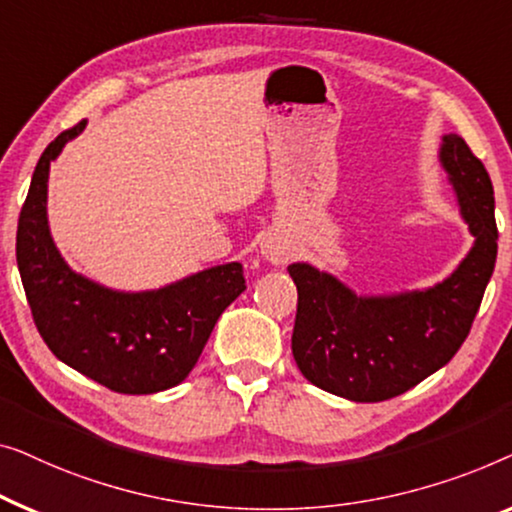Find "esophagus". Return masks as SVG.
<instances>
[{
	"label": "esophagus",
	"mask_w": 512,
	"mask_h": 512,
	"mask_svg": "<svg viewBox=\"0 0 512 512\" xmlns=\"http://www.w3.org/2000/svg\"><path fill=\"white\" fill-rule=\"evenodd\" d=\"M259 248H262V257L273 266H283L292 259V248L280 239H266Z\"/></svg>",
	"instance_id": "1"
}]
</instances>
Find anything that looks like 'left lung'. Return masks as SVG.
I'll use <instances>...</instances> for the list:
<instances>
[{"instance_id": "obj_1", "label": "left lung", "mask_w": 512, "mask_h": 512, "mask_svg": "<svg viewBox=\"0 0 512 512\" xmlns=\"http://www.w3.org/2000/svg\"><path fill=\"white\" fill-rule=\"evenodd\" d=\"M438 162L473 236L469 253L441 283L357 294L318 266H287L299 292L292 355L320 390L357 403L399 397L443 369L469 336L496 262L494 187L462 136H441Z\"/></svg>"}]
</instances>
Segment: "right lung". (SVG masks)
I'll use <instances>...</instances> for the list:
<instances>
[{
  "mask_svg": "<svg viewBox=\"0 0 512 512\" xmlns=\"http://www.w3.org/2000/svg\"><path fill=\"white\" fill-rule=\"evenodd\" d=\"M48 143L18 218L16 259L34 322L50 352L120 394L176 387L194 369L222 311L246 290L239 262L190 273L157 290H113L67 264L48 225L50 162L83 132Z\"/></svg>",
  "mask_w": 512,
  "mask_h": 512,
  "instance_id": "1",
  "label": "right lung"
}]
</instances>
